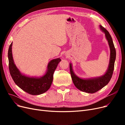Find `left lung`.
<instances>
[{"label":"left lung","mask_w":125,"mask_h":125,"mask_svg":"<svg viewBox=\"0 0 125 125\" xmlns=\"http://www.w3.org/2000/svg\"><path fill=\"white\" fill-rule=\"evenodd\" d=\"M101 30L105 35L108 45L110 48V59L107 70L106 73L100 77L90 79H81L77 76L74 73L72 67V64L70 63V71L72 80L75 87L79 90L89 93H95L107 85L112 77L113 71L114 69V64L116 59V50L113 43L112 37L107 30L102 25H100Z\"/></svg>","instance_id":"8db88e82"}]
</instances>
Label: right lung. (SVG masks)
<instances>
[{
	"label": "right lung",
	"instance_id": "add662e5",
	"mask_svg": "<svg viewBox=\"0 0 125 125\" xmlns=\"http://www.w3.org/2000/svg\"><path fill=\"white\" fill-rule=\"evenodd\" d=\"M12 42L8 50L9 69L14 82L20 88L31 95H40L46 92L50 88L53 80V74L61 59L52 60L48 63L46 73L40 78L29 77L22 74L15 65L12 54Z\"/></svg>",
	"mask_w": 125,
	"mask_h": 125
}]
</instances>
